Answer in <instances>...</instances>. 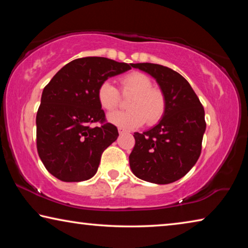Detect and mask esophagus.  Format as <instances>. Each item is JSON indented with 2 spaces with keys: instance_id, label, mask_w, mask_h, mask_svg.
I'll return each mask as SVG.
<instances>
[{
  "instance_id": "esophagus-1",
  "label": "esophagus",
  "mask_w": 248,
  "mask_h": 248,
  "mask_svg": "<svg viewBox=\"0 0 248 248\" xmlns=\"http://www.w3.org/2000/svg\"><path fill=\"white\" fill-rule=\"evenodd\" d=\"M118 131H119L120 134H124V133H128V132H129L127 129H124V128H121V127L118 128Z\"/></svg>"
}]
</instances>
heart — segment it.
<instances>
[{"mask_svg": "<svg viewBox=\"0 0 248 248\" xmlns=\"http://www.w3.org/2000/svg\"><path fill=\"white\" fill-rule=\"evenodd\" d=\"M121 92L133 96L128 102V110H117L108 115L111 124L123 128H137L146 121L154 124L164 115L166 98L161 90L155 89L148 75L132 72L120 79ZM97 99L104 109L112 110L119 104V92L111 82L105 81L97 89Z\"/></svg>", "mask_w": 248, "mask_h": 248, "instance_id": "1", "label": "heart"}]
</instances>
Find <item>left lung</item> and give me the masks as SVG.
<instances>
[{"label":"left lung","instance_id":"1","mask_svg":"<svg viewBox=\"0 0 248 248\" xmlns=\"http://www.w3.org/2000/svg\"><path fill=\"white\" fill-rule=\"evenodd\" d=\"M151 75L166 98V109L156 125L134 132L136 145L129 156L138 178L165 185L184 177L198 161L205 131L204 109L187 79L167 66L136 63Z\"/></svg>","mask_w":248,"mask_h":248}]
</instances>
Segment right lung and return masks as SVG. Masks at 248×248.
Returning <instances> with one entry per match:
<instances>
[{
  "label": "right lung",
  "mask_w": 248,
  "mask_h": 248,
  "mask_svg": "<svg viewBox=\"0 0 248 248\" xmlns=\"http://www.w3.org/2000/svg\"><path fill=\"white\" fill-rule=\"evenodd\" d=\"M131 66L102 57L75 59L45 87L36 117L37 151L54 177L72 183L96 174L103 152L119 136L116 125L105 124L97 89ZM97 121L100 127H90Z\"/></svg>",
  "instance_id": "add662e5"
}]
</instances>
